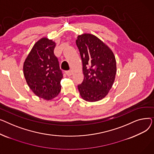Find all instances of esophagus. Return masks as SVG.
<instances>
[{
  "instance_id": "1",
  "label": "esophagus",
  "mask_w": 154,
  "mask_h": 154,
  "mask_svg": "<svg viewBox=\"0 0 154 154\" xmlns=\"http://www.w3.org/2000/svg\"><path fill=\"white\" fill-rule=\"evenodd\" d=\"M65 73L66 74L67 76H71V74H72V72H71V71L68 70V71H65Z\"/></svg>"
}]
</instances>
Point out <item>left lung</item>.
<instances>
[{
  "instance_id": "obj_1",
  "label": "left lung",
  "mask_w": 154,
  "mask_h": 154,
  "mask_svg": "<svg viewBox=\"0 0 154 154\" xmlns=\"http://www.w3.org/2000/svg\"><path fill=\"white\" fill-rule=\"evenodd\" d=\"M83 63L84 79L78 85L84 100L95 102L103 99L112 88L116 62L111 50L91 34L78 35L76 40Z\"/></svg>"
}]
</instances>
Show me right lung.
<instances>
[{"label": "right lung", "instance_id": "right-lung-1", "mask_svg": "<svg viewBox=\"0 0 154 154\" xmlns=\"http://www.w3.org/2000/svg\"><path fill=\"white\" fill-rule=\"evenodd\" d=\"M55 45L47 38L40 39L34 45L23 64L27 84L36 95L46 100L57 97L61 91L63 73L54 54Z\"/></svg>", "mask_w": 154, "mask_h": 154}]
</instances>
